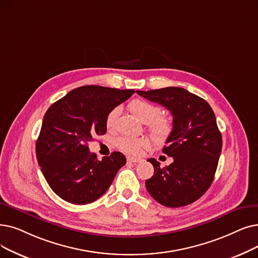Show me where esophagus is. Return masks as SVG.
I'll list each match as a JSON object with an SVG mask.
<instances>
[{"label": "esophagus", "instance_id": "obj_1", "mask_svg": "<svg viewBox=\"0 0 258 258\" xmlns=\"http://www.w3.org/2000/svg\"><path fill=\"white\" fill-rule=\"evenodd\" d=\"M126 160L128 162H133V163H138V162L142 161V159H140V158H135V157H131V156L126 157Z\"/></svg>", "mask_w": 258, "mask_h": 258}]
</instances>
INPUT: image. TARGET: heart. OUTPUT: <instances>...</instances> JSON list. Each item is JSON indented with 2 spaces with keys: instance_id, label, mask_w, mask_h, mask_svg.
Returning a JSON list of instances; mask_svg holds the SVG:
<instances>
[{
  "instance_id": "b5f03b06",
  "label": "heart",
  "mask_w": 258,
  "mask_h": 258,
  "mask_svg": "<svg viewBox=\"0 0 258 258\" xmlns=\"http://www.w3.org/2000/svg\"><path fill=\"white\" fill-rule=\"evenodd\" d=\"M132 113L140 121L148 123V131L151 137L158 143L167 140L173 132V121L170 117L161 115V108L143 99H135L128 105ZM120 114V108L114 107L106 116L105 124L107 128H113ZM117 147L127 154L139 155L143 150L150 147V141L144 138L120 137L116 140Z\"/></svg>"
}]
</instances>
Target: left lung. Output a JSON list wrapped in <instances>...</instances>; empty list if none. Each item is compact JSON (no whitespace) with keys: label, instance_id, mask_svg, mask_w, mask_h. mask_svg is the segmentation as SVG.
I'll list each match as a JSON object with an SVG mask.
<instances>
[{"label":"left lung","instance_id":"obj_1","mask_svg":"<svg viewBox=\"0 0 258 258\" xmlns=\"http://www.w3.org/2000/svg\"><path fill=\"white\" fill-rule=\"evenodd\" d=\"M171 111L173 132L162 152L173 157L165 167L154 158V175L145 180L150 195L162 206L179 208L194 203L211 186L221 153L222 138L210 104L181 87L136 92Z\"/></svg>","mask_w":258,"mask_h":258}]
</instances>
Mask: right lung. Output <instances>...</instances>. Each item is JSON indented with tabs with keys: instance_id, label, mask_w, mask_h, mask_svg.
Here are the masks:
<instances>
[{
	"instance_id": "right-lung-1",
	"label": "right lung",
	"mask_w": 258,
	"mask_h": 258,
	"mask_svg": "<svg viewBox=\"0 0 258 258\" xmlns=\"http://www.w3.org/2000/svg\"><path fill=\"white\" fill-rule=\"evenodd\" d=\"M134 93V89L85 85L73 89L47 109L36 154L44 177L59 197L86 205L107 191L126 158L113 152L99 161L89 152L88 142L94 135H104L107 114Z\"/></svg>"
}]
</instances>
